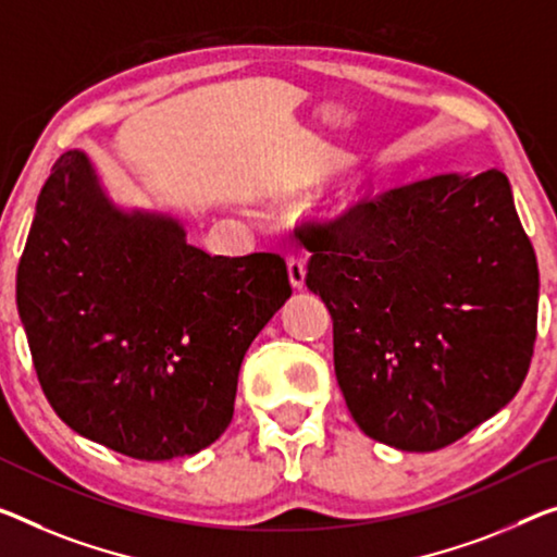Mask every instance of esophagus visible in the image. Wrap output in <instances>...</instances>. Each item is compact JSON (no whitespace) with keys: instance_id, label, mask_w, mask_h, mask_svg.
<instances>
[{"instance_id":"34e87169","label":"esophagus","mask_w":557,"mask_h":557,"mask_svg":"<svg viewBox=\"0 0 557 557\" xmlns=\"http://www.w3.org/2000/svg\"><path fill=\"white\" fill-rule=\"evenodd\" d=\"M286 267H288L290 286H294V288H304V281H306V261L301 259V256L288 253V256H286Z\"/></svg>"}]
</instances>
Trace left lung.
I'll return each mask as SVG.
<instances>
[{
    "mask_svg": "<svg viewBox=\"0 0 557 557\" xmlns=\"http://www.w3.org/2000/svg\"><path fill=\"white\" fill-rule=\"evenodd\" d=\"M296 236L333 319L338 386L373 441L446 448L523 386L537 261L500 169L368 194Z\"/></svg>",
    "mask_w": 557,
    "mask_h": 557,
    "instance_id": "obj_1",
    "label": "left lung"
}]
</instances>
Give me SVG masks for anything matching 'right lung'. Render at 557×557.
<instances>
[{
    "mask_svg": "<svg viewBox=\"0 0 557 557\" xmlns=\"http://www.w3.org/2000/svg\"><path fill=\"white\" fill-rule=\"evenodd\" d=\"M288 296L278 253L211 256L174 219L119 211L82 151L51 166L16 269L51 408L139 460L194 456L226 431L244 354Z\"/></svg>",
    "mask_w": 557,
    "mask_h": 557,
    "instance_id": "add662e5",
    "label": "right lung"
}]
</instances>
